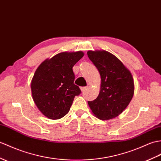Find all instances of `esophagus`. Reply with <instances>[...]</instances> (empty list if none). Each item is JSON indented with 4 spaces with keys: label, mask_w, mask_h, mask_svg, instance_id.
Segmentation results:
<instances>
[{
    "label": "esophagus",
    "mask_w": 161,
    "mask_h": 161,
    "mask_svg": "<svg viewBox=\"0 0 161 161\" xmlns=\"http://www.w3.org/2000/svg\"><path fill=\"white\" fill-rule=\"evenodd\" d=\"M87 88H88V86H85V87H81L80 89L81 92H84L86 90H87Z\"/></svg>",
    "instance_id": "obj_1"
}]
</instances>
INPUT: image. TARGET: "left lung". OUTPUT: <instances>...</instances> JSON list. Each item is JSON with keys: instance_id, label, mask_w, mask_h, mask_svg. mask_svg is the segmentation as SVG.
Here are the masks:
<instances>
[{"instance_id": "1", "label": "left lung", "mask_w": 161, "mask_h": 161, "mask_svg": "<svg viewBox=\"0 0 161 161\" xmlns=\"http://www.w3.org/2000/svg\"><path fill=\"white\" fill-rule=\"evenodd\" d=\"M89 59L101 77L99 95L88 102L92 113L101 120L114 119L129 105L134 93V82L130 70L118 58L104 50L88 51Z\"/></svg>"}]
</instances>
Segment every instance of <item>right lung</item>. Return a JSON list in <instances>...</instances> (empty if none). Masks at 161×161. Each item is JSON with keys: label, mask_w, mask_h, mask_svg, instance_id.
<instances>
[{"label": "right lung", "mask_w": 161, "mask_h": 161, "mask_svg": "<svg viewBox=\"0 0 161 161\" xmlns=\"http://www.w3.org/2000/svg\"><path fill=\"white\" fill-rule=\"evenodd\" d=\"M83 51L61 52L47 58L37 68L31 82L32 98L43 115L59 119L69 113L74 97L81 93L74 84L73 67Z\"/></svg>", "instance_id": "1"}]
</instances>
